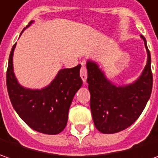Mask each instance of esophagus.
Returning a JSON list of instances; mask_svg holds the SVG:
<instances>
[{
  "label": "esophagus",
  "mask_w": 158,
  "mask_h": 158,
  "mask_svg": "<svg viewBox=\"0 0 158 158\" xmlns=\"http://www.w3.org/2000/svg\"><path fill=\"white\" fill-rule=\"evenodd\" d=\"M80 77L85 83L86 81V78H87V71H86L85 66H82L80 69Z\"/></svg>",
  "instance_id": "obj_1"
}]
</instances>
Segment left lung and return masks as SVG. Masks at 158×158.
<instances>
[{"label":"left lung","instance_id":"1","mask_svg":"<svg viewBox=\"0 0 158 158\" xmlns=\"http://www.w3.org/2000/svg\"><path fill=\"white\" fill-rule=\"evenodd\" d=\"M141 38L146 48L147 63L138 79L131 84H114L97 63L86 62L92 116L96 128L101 133H117L131 126L150 99L153 84L151 57L145 37L141 35Z\"/></svg>","mask_w":158,"mask_h":158}]
</instances>
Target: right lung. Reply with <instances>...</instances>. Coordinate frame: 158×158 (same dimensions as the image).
<instances>
[{"mask_svg": "<svg viewBox=\"0 0 158 158\" xmlns=\"http://www.w3.org/2000/svg\"><path fill=\"white\" fill-rule=\"evenodd\" d=\"M32 23L33 21L24 30ZM15 45L10 52L7 71V88L12 106L32 129L47 135L59 134L66 126L74 95L83 84L79 76L81 65L59 70L54 79L44 88H27L19 84L15 75L13 55Z\"/></svg>", "mask_w": 158, "mask_h": 158, "instance_id": "add662e5", "label": "right lung"}]
</instances>
